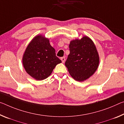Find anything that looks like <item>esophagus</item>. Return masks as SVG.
<instances>
[{
	"label": "esophagus",
	"instance_id": "1",
	"mask_svg": "<svg viewBox=\"0 0 124 124\" xmlns=\"http://www.w3.org/2000/svg\"><path fill=\"white\" fill-rule=\"evenodd\" d=\"M61 60L62 63H64V62H65V57H63L61 58Z\"/></svg>",
	"mask_w": 124,
	"mask_h": 124
}]
</instances>
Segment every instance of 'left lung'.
Returning a JSON list of instances; mask_svg holds the SVG:
<instances>
[{"instance_id": "left-lung-1", "label": "left lung", "mask_w": 124, "mask_h": 124, "mask_svg": "<svg viewBox=\"0 0 124 124\" xmlns=\"http://www.w3.org/2000/svg\"><path fill=\"white\" fill-rule=\"evenodd\" d=\"M65 65L72 77L83 82L93 76L99 64V56L91 39L84 36L70 41Z\"/></svg>"}]
</instances>
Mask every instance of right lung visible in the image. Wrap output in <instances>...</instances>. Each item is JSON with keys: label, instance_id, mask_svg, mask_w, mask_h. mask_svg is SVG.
<instances>
[{"label": "right lung", "instance_id": "1", "mask_svg": "<svg viewBox=\"0 0 124 124\" xmlns=\"http://www.w3.org/2000/svg\"><path fill=\"white\" fill-rule=\"evenodd\" d=\"M23 64L26 72L37 80L46 79L61 63L56 56L50 40L42 35H37L30 41L23 56Z\"/></svg>", "mask_w": 124, "mask_h": 124}]
</instances>
